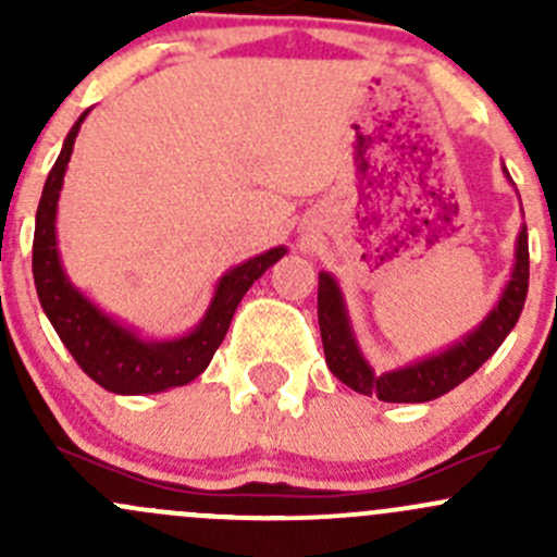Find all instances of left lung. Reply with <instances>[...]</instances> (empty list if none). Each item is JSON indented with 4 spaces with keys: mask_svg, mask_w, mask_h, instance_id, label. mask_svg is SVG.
<instances>
[{
    "mask_svg": "<svg viewBox=\"0 0 557 557\" xmlns=\"http://www.w3.org/2000/svg\"><path fill=\"white\" fill-rule=\"evenodd\" d=\"M504 174L509 177L507 166ZM515 185V183H512ZM528 294V228L520 226L518 243H515V267L509 283L504 285L496 307L482 318L476 329L460 336L445 350L425 356L420 361H409L407 367L391 369V372H374L372 363L363 356L361 345L352 331L350 314H347L345 296L334 274H318V323L323 336L325 363L331 374L342 380L347 387L363 396H377L380 401L391 404H420L434 401L445 396L455 385L476 372L493 352L502 347L509 331L518 323L522 305Z\"/></svg>",
    "mask_w": 557,
    "mask_h": 557,
    "instance_id": "1",
    "label": "left lung"
}]
</instances>
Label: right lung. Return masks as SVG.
Segmentation results:
<instances>
[{
    "label": "right lung",
    "instance_id": "1",
    "mask_svg": "<svg viewBox=\"0 0 557 557\" xmlns=\"http://www.w3.org/2000/svg\"><path fill=\"white\" fill-rule=\"evenodd\" d=\"M88 110L83 112L70 128L55 159L53 170L45 180L42 199L37 207L35 221V245H32V272L39 305L48 314L50 325L59 339L77 361V367L110 393L121 396H143V393H161L170 387L188 385L210 367L212 356L221 347L234 312H237L243 296L250 285L267 272L272 263L288 252V247H272L261 256L247 258L239 267L228 269L215 285L210 307L205 318L183 336L174 339H145L132 325L107 314L102 307L94 305L81 288L66 277L64 263L59 256V239H55V210H59L61 185H64L66 164H70L75 137L81 123L86 121Z\"/></svg>",
    "mask_w": 557,
    "mask_h": 557
}]
</instances>
